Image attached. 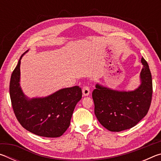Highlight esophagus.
Returning a JSON list of instances; mask_svg holds the SVG:
<instances>
[{
    "mask_svg": "<svg viewBox=\"0 0 161 161\" xmlns=\"http://www.w3.org/2000/svg\"><path fill=\"white\" fill-rule=\"evenodd\" d=\"M82 93L84 96H88L90 93V89H89V86L88 85H85L83 87Z\"/></svg>",
    "mask_w": 161,
    "mask_h": 161,
    "instance_id": "34e87169",
    "label": "esophagus"
}]
</instances>
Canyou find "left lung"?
<instances>
[{
	"instance_id": "1",
	"label": "left lung",
	"mask_w": 161,
	"mask_h": 161,
	"mask_svg": "<svg viewBox=\"0 0 161 161\" xmlns=\"http://www.w3.org/2000/svg\"><path fill=\"white\" fill-rule=\"evenodd\" d=\"M141 84L132 92L111 90L97 84L92 92L94 113L98 121L110 131L119 132L135 126L151 107L153 84L148 64L143 58Z\"/></svg>"
}]
</instances>
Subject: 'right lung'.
<instances>
[{
  "mask_svg": "<svg viewBox=\"0 0 161 161\" xmlns=\"http://www.w3.org/2000/svg\"><path fill=\"white\" fill-rule=\"evenodd\" d=\"M13 70L10 81V97L13 111L24 129L35 135L58 138L66 131L73 111L81 99L79 86L60 89L45 98L26 99L20 81V59Z\"/></svg>",
  "mask_w": 161,
  "mask_h": 161,
  "instance_id": "right-lung-1",
  "label": "right lung"
}]
</instances>
